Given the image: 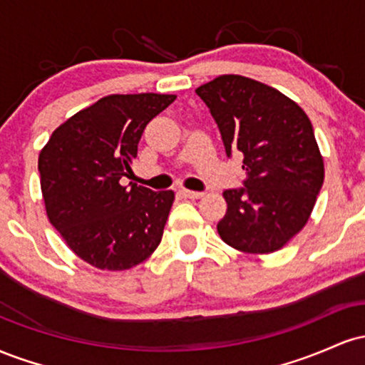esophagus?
Here are the masks:
<instances>
[{
	"label": "esophagus",
	"instance_id": "34e87169",
	"mask_svg": "<svg viewBox=\"0 0 365 365\" xmlns=\"http://www.w3.org/2000/svg\"><path fill=\"white\" fill-rule=\"evenodd\" d=\"M180 194H182L183 197H187V199H200L204 194L202 192H195V190H187V188H182L180 190Z\"/></svg>",
	"mask_w": 365,
	"mask_h": 365
}]
</instances>
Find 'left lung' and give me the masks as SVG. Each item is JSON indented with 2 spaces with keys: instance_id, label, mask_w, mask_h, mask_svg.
<instances>
[{
  "instance_id": "obj_1",
  "label": "left lung",
  "mask_w": 365,
  "mask_h": 365,
  "mask_svg": "<svg viewBox=\"0 0 365 365\" xmlns=\"http://www.w3.org/2000/svg\"><path fill=\"white\" fill-rule=\"evenodd\" d=\"M220 127L226 154H244L245 188L225 190L221 240L245 254L279 250L307 225L324 161L305 111L274 87L220 75L197 87Z\"/></svg>"
}]
</instances>
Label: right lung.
Returning a JSON list of instances; mask_svg holds the SVG:
<instances>
[{
  "instance_id": "add662e5",
  "label": "right lung",
  "mask_w": 365,
  "mask_h": 365,
  "mask_svg": "<svg viewBox=\"0 0 365 365\" xmlns=\"http://www.w3.org/2000/svg\"><path fill=\"white\" fill-rule=\"evenodd\" d=\"M175 99L154 92L106 96L70 116L41 149L37 166L49 223L98 269H130L161 242L173 190L123 187L120 180L132 175L145 125Z\"/></svg>"
}]
</instances>
